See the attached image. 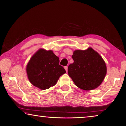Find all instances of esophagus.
Masks as SVG:
<instances>
[{
  "label": "esophagus",
  "instance_id": "34e87169",
  "mask_svg": "<svg viewBox=\"0 0 126 126\" xmlns=\"http://www.w3.org/2000/svg\"><path fill=\"white\" fill-rule=\"evenodd\" d=\"M64 69H65V71L67 72L68 71V66H65L64 67Z\"/></svg>",
  "mask_w": 126,
  "mask_h": 126
}]
</instances>
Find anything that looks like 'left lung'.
Instances as JSON below:
<instances>
[{"mask_svg": "<svg viewBox=\"0 0 126 126\" xmlns=\"http://www.w3.org/2000/svg\"><path fill=\"white\" fill-rule=\"evenodd\" d=\"M74 63L68 71L79 88L89 91L95 89L103 82L107 73L106 63L102 57L92 48L76 50L73 52Z\"/></svg>", "mask_w": 126, "mask_h": 126, "instance_id": "obj_1", "label": "left lung"}]
</instances>
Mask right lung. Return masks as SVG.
I'll return each instance as SVG.
<instances>
[{
  "label": "right lung",
  "mask_w": 126,
  "mask_h": 126,
  "mask_svg": "<svg viewBox=\"0 0 126 126\" xmlns=\"http://www.w3.org/2000/svg\"><path fill=\"white\" fill-rule=\"evenodd\" d=\"M59 63V57L51 50H38L26 66V72L31 83L42 90L54 86L60 76L66 72Z\"/></svg>",
  "instance_id": "obj_1"
}]
</instances>
